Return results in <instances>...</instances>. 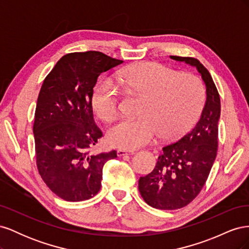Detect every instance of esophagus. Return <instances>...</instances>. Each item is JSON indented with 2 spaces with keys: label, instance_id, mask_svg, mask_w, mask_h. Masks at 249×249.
<instances>
[{
  "label": "esophagus",
  "instance_id": "obj_1",
  "mask_svg": "<svg viewBox=\"0 0 249 249\" xmlns=\"http://www.w3.org/2000/svg\"><path fill=\"white\" fill-rule=\"evenodd\" d=\"M116 154H117L118 157H123L124 155H133L134 153H129V152H126V150H124V149H117Z\"/></svg>",
  "mask_w": 249,
  "mask_h": 249
}]
</instances>
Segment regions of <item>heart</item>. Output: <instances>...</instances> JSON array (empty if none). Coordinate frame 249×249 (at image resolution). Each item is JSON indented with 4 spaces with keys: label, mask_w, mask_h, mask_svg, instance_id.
<instances>
[{
    "label": "heart",
    "mask_w": 249,
    "mask_h": 249,
    "mask_svg": "<svg viewBox=\"0 0 249 249\" xmlns=\"http://www.w3.org/2000/svg\"><path fill=\"white\" fill-rule=\"evenodd\" d=\"M125 91L143 96L138 118H124L107 134L111 145L133 150L152 143L160 135L164 139L183 136L196 124L205 107L206 90L201 81L190 73H178L170 67L144 62L118 73ZM122 93L110 80L96 85L92 108L105 122L119 112Z\"/></svg>",
    "instance_id": "b5f03b06"
}]
</instances>
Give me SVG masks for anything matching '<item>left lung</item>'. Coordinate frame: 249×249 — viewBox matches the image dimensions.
<instances>
[{
  "label": "left lung",
  "mask_w": 249,
  "mask_h": 249,
  "mask_svg": "<svg viewBox=\"0 0 249 249\" xmlns=\"http://www.w3.org/2000/svg\"><path fill=\"white\" fill-rule=\"evenodd\" d=\"M170 58L196 67L206 85L207 100L192 131L165 145L155 169L139 178L142 198L150 207L160 210L184 208L199 194L217 155L220 118V97L209 71L192 57Z\"/></svg>",
  "instance_id": "obj_1"
}]
</instances>
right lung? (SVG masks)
I'll return each mask as SVG.
<instances>
[{
  "label": "right lung",
  "instance_id": "right-lung-1",
  "mask_svg": "<svg viewBox=\"0 0 249 249\" xmlns=\"http://www.w3.org/2000/svg\"><path fill=\"white\" fill-rule=\"evenodd\" d=\"M101 52L71 53L44 79L33 133L36 165L43 182L66 201H83L101 189L103 167L116 150L92 154L103 133L94 123L93 87L102 72L122 64Z\"/></svg>",
  "mask_w": 249,
  "mask_h": 249
}]
</instances>
